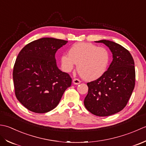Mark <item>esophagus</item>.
Wrapping results in <instances>:
<instances>
[{
	"instance_id": "1",
	"label": "esophagus",
	"mask_w": 146,
	"mask_h": 146,
	"mask_svg": "<svg viewBox=\"0 0 146 146\" xmlns=\"http://www.w3.org/2000/svg\"><path fill=\"white\" fill-rule=\"evenodd\" d=\"M73 83L76 85L79 84L80 83H81V81H80V80L78 79H73Z\"/></svg>"
}]
</instances>
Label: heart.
<instances>
[{
  "instance_id": "1",
  "label": "heart",
  "mask_w": 146,
  "mask_h": 146,
  "mask_svg": "<svg viewBox=\"0 0 146 146\" xmlns=\"http://www.w3.org/2000/svg\"><path fill=\"white\" fill-rule=\"evenodd\" d=\"M60 62L65 72H71L77 64L79 75L86 81H93L106 72L110 62V53L104 47L80 42L70 47L69 55H62Z\"/></svg>"
}]
</instances>
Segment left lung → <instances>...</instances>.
I'll list each match as a JSON object with an SVG mask.
<instances>
[{
  "label": "left lung",
  "instance_id": "obj_1",
  "mask_svg": "<svg viewBox=\"0 0 146 146\" xmlns=\"http://www.w3.org/2000/svg\"><path fill=\"white\" fill-rule=\"evenodd\" d=\"M113 54L108 70L100 78L87 83L88 93L84 104L89 111L99 117L117 113L125 107L134 89V61L128 50L113 41L102 40Z\"/></svg>",
  "mask_w": 146,
  "mask_h": 146
}]
</instances>
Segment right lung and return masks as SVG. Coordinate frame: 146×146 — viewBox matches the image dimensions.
Listing matches in <instances>:
<instances>
[{"label": "right lung", "instance_id": "add662e5", "mask_svg": "<svg viewBox=\"0 0 146 146\" xmlns=\"http://www.w3.org/2000/svg\"><path fill=\"white\" fill-rule=\"evenodd\" d=\"M67 41L43 38L28 43L19 53L13 69L15 94L29 110L44 113L58 105L72 79L56 65L58 49Z\"/></svg>", "mask_w": 146, "mask_h": 146}]
</instances>
